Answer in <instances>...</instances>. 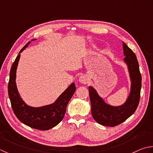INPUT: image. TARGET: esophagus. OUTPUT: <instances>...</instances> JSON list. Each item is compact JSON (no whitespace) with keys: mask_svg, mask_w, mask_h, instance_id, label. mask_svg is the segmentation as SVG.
<instances>
[{"mask_svg":"<svg viewBox=\"0 0 153 153\" xmlns=\"http://www.w3.org/2000/svg\"><path fill=\"white\" fill-rule=\"evenodd\" d=\"M89 80L88 77L86 74H83V75L80 76L79 77V82L82 84H84V85H86V84L88 83Z\"/></svg>","mask_w":153,"mask_h":153,"instance_id":"34e87169","label":"esophagus"}]
</instances>
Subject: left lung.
<instances>
[{"label":"left lung","instance_id":"1","mask_svg":"<svg viewBox=\"0 0 153 153\" xmlns=\"http://www.w3.org/2000/svg\"><path fill=\"white\" fill-rule=\"evenodd\" d=\"M122 43L123 61L127 66L131 81L130 92L126 101L117 106L111 105L104 102L94 87H88L92 117L102 126L114 127L123 122L135 111L139 102L141 75L137 59L131 49L124 42Z\"/></svg>","mask_w":153,"mask_h":153}]
</instances>
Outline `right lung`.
Returning <instances> with one entry per match:
<instances>
[{"mask_svg":"<svg viewBox=\"0 0 153 153\" xmlns=\"http://www.w3.org/2000/svg\"><path fill=\"white\" fill-rule=\"evenodd\" d=\"M34 40L36 39L31 40V42ZM31 42L21 49L12 65L8 85V96L14 113L22 123L33 129L45 131L54 127L63 119L67 105L75 92L76 87L74 82L72 83L53 104L49 105L33 107L27 105L23 100L16 82V70L20 53L28 46Z\"/></svg>","mask_w":153,"mask_h":153,"instance_id":"right-lung-1","label":"right lung"}]
</instances>
